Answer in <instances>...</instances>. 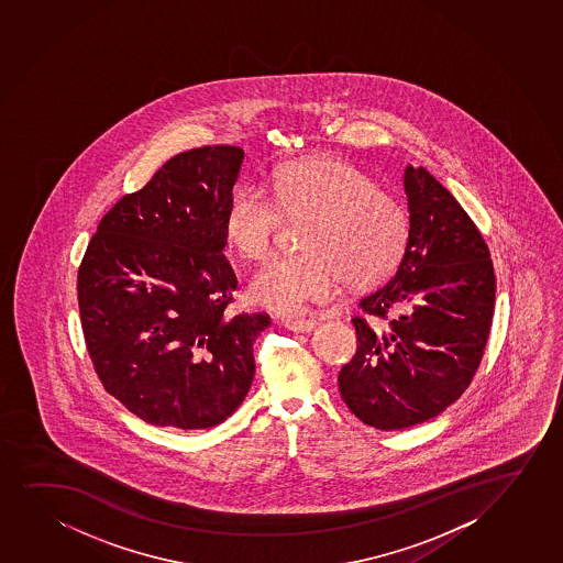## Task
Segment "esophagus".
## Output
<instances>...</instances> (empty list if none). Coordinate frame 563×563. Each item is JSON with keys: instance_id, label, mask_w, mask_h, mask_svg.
<instances>
[{"instance_id": "34e87169", "label": "esophagus", "mask_w": 563, "mask_h": 563, "mask_svg": "<svg viewBox=\"0 0 563 563\" xmlns=\"http://www.w3.org/2000/svg\"><path fill=\"white\" fill-rule=\"evenodd\" d=\"M280 322L285 329L292 330V332H309L317 324L313 319H283Z\"/></svg>"}]
</instances>
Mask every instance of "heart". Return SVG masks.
<instances>
[{
  "label": "heart",
  "mask_w": 563,
  "mask_h": 563,
  "mask_svg": "<svg viewBox=\"0 0 563 563\" xmlns=\"http://www.w3.org/2000/svg\"><path fill=\"white\" fill-rule=\"evenodd\" d=\"M269 195L244 187L229 200L225 236L249 262L275 249L286 220H307L301 252L257 271L250 300L278 314H298L330 300L347 280L366 288L394 273L407 250L410 218L399 198L380 190L374 177L340 158H307L275 169Z\"/></svg>",
  "instance_id": "heart-1"
}]
</instances>
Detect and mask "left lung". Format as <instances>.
Masks as SVG:
<instances>
[{
    "instance_id": "obj_1",
    "label": "left lung",
    "mask_w": 563,
    "mask_h": 563,
    "mask_svg": "<svg viewBox=\"0 0 563 563\" xmlns=\"http://www.w3.org/2000/svg\"><path fill=\"white\" fill-rule=\"evenodd\" d=\"M410 236L386 285L358 300L357 351L338 374L347 409L394 431L438 417L482 363L495 313L487 244L453 195L423 168L405 169Z\"/></svg>"
}]
</instances>
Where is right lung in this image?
<instances>
[{
	"instance_id": "add662e5",
	"label": "right lung",
	"mask_w": 563,
	"mask_h": 563,
	"mask_svg": "<svg viewBox=\"0 0 563 563\" xmlns=\"http://www.w3.org/2000/svg\"><path fill=\"white\" fill-rule=\"evenodd\" d=\"M242 148L176 154L104 213L78 267L81 330L104 389L146 423L205 430L239 409L267 313L229 317L225 213Z\"/></svg>"
}]
</instances>
